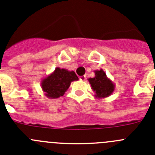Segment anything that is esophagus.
I'll return each mask as SVG.
<instances>
[{
  "label": "esophagus",
  "mask_w": 155,
  "mask_h": 155,
  "mask_svg": "<svg viewBox=\"0 0 155 155\" xmlns=\"http://www.w3.org/2000/svg\"><path fill=\"white\" fill-rule=\"evenodd\" d=\"M79 79H80L81 81H84L86 80V77H85V76H81L80 78H79Z\"/></svg>",
  "instance_id": "esophagus-1"
}]
</instances>
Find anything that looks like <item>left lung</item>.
<instances>
[{"label": "left lung", "instance_id": "8db88e82", "mask_svg": "<svg viewBox=\"0 0 155 155\" xmlns=\"http://www.w3.org/2000/svg\"><path fill=\"white\" fill-rule=\"evenodd\" d=\"M94 78L87 79L91 89L95 93L94 96L99 99L109 97L115 89V84L107 78L102 69L94 71Z\"/></svg>", "mask_w": 155, "mask_h": 155}]
</instances>
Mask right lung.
I'll return each mask as SVG.
<instances>
[{
  "instance_id": "right-lung-1",
  "label": "right lung",
  "mask_w": 155,
  "mask_h": 155,
  "mask_svg": "<svg viewBox=\"0 0 155 155\" xmlns=\"http://www.w3.org/2000/svg\"><path fill=\"white\" fill-rule=\"evenodd\" d=\"M78 80L74 71L56 68L51 74L42 79L41 86L47 97L55 99L64 94L72 81Z\"/></svg>"
}]
</instances>
